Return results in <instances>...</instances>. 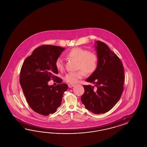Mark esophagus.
I'll return each instance as SVG.
<instances>
[{
  "mask_svg": "<svg viewBox=\"0 0 147 147\" xmlns=\"http://www.w3.org/2000/svg\"><path fill=\"white\" fill-rule=\"evenodd\" d=\"M74 85H73V84H69V85H68L69 88H71V87H74Z\"/></svg>",
  "mask_w": 147,
  "mask_h": 147,
  "instance_id": "esophagus-1",
  "label": "esophagus"
}]
</instances>
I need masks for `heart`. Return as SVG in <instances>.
<instances>
[{
  "mask_svg": "<svg viewBox=\"0 0 147 147\" xmlns=\"http://www.w3.org/2000/svg\"><path fill=\"white\" fill-rule=\"evenodd\" d=\"M66 57L68 59L77 61V68L84 71H83L80 70L67 73L64 79L68 83L76 84L84 76L85 73L87 74H92L96 69L98 64L97 56L96 54L89 52L86 49L78 47L73 48L67 52ZM55 67L59 71H62L63 70L64 65L61 59L58 58L56 60Z\"/></svg>",
  "mask_w": 147,
  "mask_h": 147,
  "instance_id": "b5f03b06",
  "label": "heart"
}]
</instances>
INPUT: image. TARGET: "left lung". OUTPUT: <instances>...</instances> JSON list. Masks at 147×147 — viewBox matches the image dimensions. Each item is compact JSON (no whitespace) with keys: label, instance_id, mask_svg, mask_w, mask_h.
Masks as SVG:
<instances>
[{"label":"left lung","instance_id":"8db88e82","mask_svg":"<svg viewBox=\"0 0 147 147\" xmlns=\"http://www.w3.org/2000/svg\"><path fill=\"white\" fill-rule=\"evenodd\" d=\"M94 47L98 57L97 67L86 80L94 86L84 85L85 93L81 100L87 109L99 114L110 111L120 100L125 76L120 59L107 45L98 40Z\"/></svg>","mask_w":147,"mask_h":147}]
</instances>
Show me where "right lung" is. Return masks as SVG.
I'll return each instance as SVG.
<instances>
[{
	"label": "right lung",
	"mask_w": 147,
	"mask_h": 147,
	"mask_svg": "<svg viewBox=\"0 0 147 147\" xmlns=\"http://www.w3.org/2000/svg\"><path fill=\"white\" fill-rule=\"evenodd\" d=\"M65 49L54 45H42L25 60L20 75V84L27 102L36 113L42 115L54 113L68 89L65 84H48L58 77L55 61ZM58 83H60L58 81Z\"/></svg>",
	"instance_id": "add662e5"
}]
</instances>
